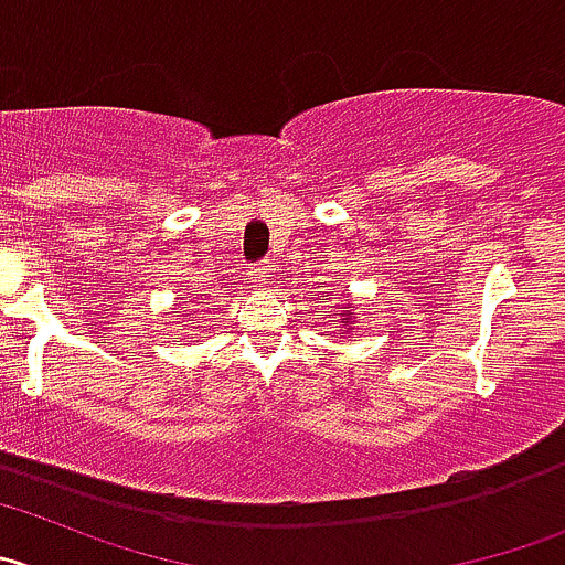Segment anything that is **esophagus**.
Instances as JSON below:
<instances>
[{"label":"esophagus","mask_w":565,"mask_h":565,"mask_svg":"<svg viewBox=\"0 0 565 565\" xmlns=\"http://www.w3.org/2000/svg\"><path fill=\"white\" fill-rule=\"evenodd\" d=\"M246 274H249V282H255V286H263V282L271 277V268H268L266 263H255V266L246 268Z\"/></svg>","instance_id":"1"}]
</instances>
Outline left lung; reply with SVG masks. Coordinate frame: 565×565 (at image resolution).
<instances>
[{
	"mask_svg": "<svg viewBox=\"0 0 565 565\" xmlns=\"http://www.w3.org/2000/svg\"><path fill=\"white\" fill-rule=\"evenodd\" d=\"M338 316H341V324L347 327V330H352V321H349L352 319V313H349V310H343V313H338Z\"/></svg>",
	"mask_w": 565,
	"mask_h": 565,
	"instance_id": "obj_1",
	"label": "left lung"
}]
</instances>
